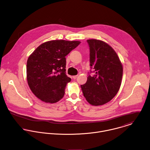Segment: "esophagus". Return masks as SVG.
Listing matches in <instances>:
<instances>
[{
  "label": "esophagus",
  "instance_id": "obj_1",
  "mask_svg": "<svg viewBox=\"0 0 150 150\" xmlns=\"http://www.w3.org/2000/svg\"><path fill=\"white\" fill-rule=\"evenodd\" d=\"M78 75H74V76H72V78L74 79H76L78 78Z\"/></svg>",
  "mask_w": 150,
  "mask_h": 150
}]
</instances>
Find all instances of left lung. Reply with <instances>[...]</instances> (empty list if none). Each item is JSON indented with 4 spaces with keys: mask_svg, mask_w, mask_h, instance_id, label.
Returning a JSON list of instances; mask_svg holds the SVG:
<instances>
[{
    "mask_svg": "<svg viewBox=\"0 0 150 150\" xmlns=\"http://www.w3.org/2000/svg\"><path fill=\"white\" fill-rule=\"evenodd\" d=\"M90 50V66L94 72L81 85L84 97L92 105H103L118 92L123 76V66L115 51L105 42L88 40Z\"/></svg>",
    "mask_w": 150,
    "mask_h": 150,
    "instance_id": "left-lung-1",
    "label": "left lung"
}]
</instances>
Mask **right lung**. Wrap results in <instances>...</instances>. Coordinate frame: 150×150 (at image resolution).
I'll list each match as a JSON object with an SVG mask.
<instances>
[{"label": "right lung", "instance_id": "obj_1", "mask_svg": "<svg viewBox=\"0 0 150 150\" xmlns=\"http://www.w3.org/2000/svg\"><path fill=\"white\" fill-rule=\"evenodd\" d=\"M78 41L52 40L39 45L29 56L26 67L28 86L41 100L58 102L64 96L71 79L66 75L65 57L79 44Z\"/></svg>", "mask_w": 150, "mask_h": 150}]
</instances>
